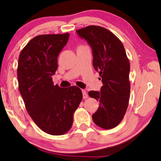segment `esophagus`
<instances>
[{"label":"esophagus","mask_w":161,"mask_h":161,"mask_svg":"<svg viewBox=\"0 0 161 161\" xmlns=\"http://www.w3.org/2000/svg\"><path fill=\"white\" fill-rule=\"evenodd\" d=\"M82 93H83V98L84 99H86L88 98V94H87L86 91L85 90H82Z\"/></svg>","instance_id":"34e87169"}]
</instances>
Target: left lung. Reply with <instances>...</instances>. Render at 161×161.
Masks as SVG:
<instances>
[{
	"mask_svg": "<svg viewBox=\"0 0 161 161\" xmlns=\"http://www.w3.org/2000/svg\"><path fill=\"white\" fill-rule=\"evenodd\" d=\"M76 33L92 48L93 67L103 82L101 92H88L100 103L92 118L101 128H113L123 120L130 98V63L124 46L116 36L101 26L88 25Z\"/></svg>",
	"mask_w": 161,
	"mask_h": 161,
	"instance_id": "8db88e82",
	"label": "left lung"
}]
</instances>
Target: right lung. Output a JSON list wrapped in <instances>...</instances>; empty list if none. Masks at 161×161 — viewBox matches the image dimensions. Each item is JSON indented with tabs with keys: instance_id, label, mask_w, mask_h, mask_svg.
I'll list each match as a JSON object with an SVG mask.
<instances>
[{
	"instance_id": "obj_1",
	"label": "right lung",
	"mask_w": 161,
	"mask_h": 161,
	"mask_svg": "<svg viewBox=\"0 0 161 161\" xmlns=\"http://www.w3.org/2000/svg\"><path fill=\"white\" fill-rule=\"evenodd\" d=\"M68 38V33L37 36L23 48L18 58V88L25 108L38 127L53 136L70 130L73 113L83 98L78 87L62 88L53 82L58 56Z\"/></svg>"
}]
</instances>
